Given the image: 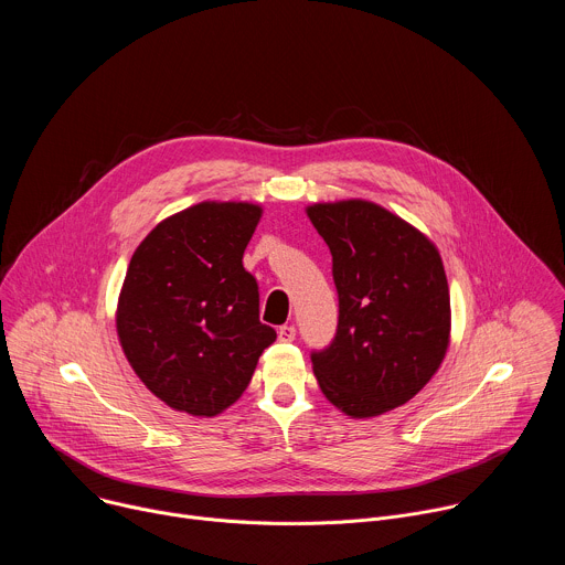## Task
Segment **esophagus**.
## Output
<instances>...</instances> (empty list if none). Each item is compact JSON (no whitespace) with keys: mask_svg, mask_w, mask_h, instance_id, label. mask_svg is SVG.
Instances as JSON below:
<instances>
[{"mask_svg":"<svg viewBox=\"0 0 565 565\" xmlns=\"http://www.w3.org/2000/svg\"><path fill=\"white\" fill-rule=\"evenodd\" d=\"M277 335H279V340H281V342H292V340H295V327L284 324V327H279Z\"/></svg>","mask_w":565,"mask_h":565,"instance_id":"1","label":"esophagus"}]
</instances>
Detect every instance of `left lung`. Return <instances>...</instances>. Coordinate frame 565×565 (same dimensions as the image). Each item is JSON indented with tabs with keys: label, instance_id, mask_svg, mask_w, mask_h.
I'll use <instances>...</instances> for the list:
<instances>
[{
	"label": "left lung",
	"instance_id": "1",
	"mask_svg": "<svg viewBox=\"0 0 565 565\" xmlns=\"http://www.w3.org/2000/svg\"><path fill=\"white\" fill-rule=\"evenodd\" d=\"M333 255L340 299L333 342L312 351V371L338 409L371 418L409 402L449 347V286L431 241L369 201L308 210Z\"/></svg>",
	"mask_w": 565,
	"mask_h": 565
}]
</instances>
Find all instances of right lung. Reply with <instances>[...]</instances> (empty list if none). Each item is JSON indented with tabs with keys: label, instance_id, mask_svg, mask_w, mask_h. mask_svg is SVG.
Here are the masks:
<instances>
[{
	"label": "right lung",
	"instance_id": "add662e5",
	"mask_svg": "<svg viewBox=\"0 0 565 565\" xmlns=\"http://www.w3.org/2000/svg\"><path fill=\"white\" fill-rule=\"evenodd\" d=\"M259 218L253 203L205 201L160 221L129 262L118 338L136 375L177 412L227 409L277 340L241 262Z\"/></svg>",
	"mask_w": 565,
	"mask_h": 565
}]
</instances>
